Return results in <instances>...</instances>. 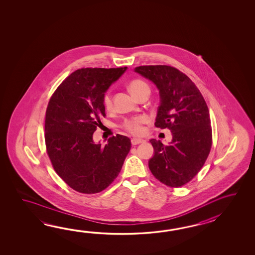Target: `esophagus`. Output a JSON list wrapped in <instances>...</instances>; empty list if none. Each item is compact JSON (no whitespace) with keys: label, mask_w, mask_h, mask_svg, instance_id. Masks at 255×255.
<instances>
[{"label":"esophagus","mask_w":255,"mask_h":255,"mask_svg":"<svg viewBox=\"0 0 255 255\" xmlns=\"http://www.w3.org/2000/svg\"><path fill=\"white\" fill-rule=\"evenodd\" d=\"M144 140L143 139H139V138H132L131 139V144L133 145V146H135V145H137V144H140V143H143Z\"/></svg>","instance_id":"obj_1"}]
</instances>
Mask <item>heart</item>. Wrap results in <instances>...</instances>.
<instances>
[{
    "label": "heart",
    "mask_w": 255,
    "mask_h": 255,
    "mask_svg": "<svg viewBox=\"0 0 255 255\" xmlns=\"http://www.w3.org/2000/svg\"><path fill=\"white\" fill-rule=\"evenodd\" d=\"M130 92L132 93L135 97H137L138 94L145 88H148V86L146 85V83L142 81L140 79H135L130 82L129 86ZM103 104L104 107L106 109H112V96L110 91H107L104 94L103 96ZM147 117L145 115H139V116H135L133 118H129V119H126L124 121L122 122L121 127L122 128L127 130L128 133L132 134L134 135H140L143 134L144 132V127L143 125L146 124L147 122Z\"/></svg>",
    "instance_id": "heart-1"
}]
</instances>
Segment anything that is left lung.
<instances>
[{
  "label": "left lung",
  "instance_id": "obj_1",
  "mask_svg": "<svg viewBox=\"0 0 255 255\" xmlns=\"http://www.w3.org/2000/svg\"><path fill=\"white\" fill-rule=\"evenodd\" d=\"M136 73L159 90L160 105L155 127L172 133L170 145L151 139L155 154L148 167L156 179L171 188L190 182L206 161L212 145L210 113L195 84L169 65H141Z\"/></svg>",
  "mask_w": 255,
  "mask_h": 255
}]
</instances>
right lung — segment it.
<instances>
[{
    "label": "right lung",
    "instance_id": "1",
    "mask_svg": "<svg viewBox=\"0 0 255 255\" xmlns=\"http://www.w3.org/2000/svg\"><path fill=\"white\" fill-rule=\"evenodd\" d=\"M127 69L81 68L56 88L45 113L44 139L54 171L73 190L95 194L107 189L119 176L131 142L113 135L101 146L93 134L106 117L103 96Z\"/></svg>",
    "mask_w": 255,
    "mask_h": 255
}]
</instances>
